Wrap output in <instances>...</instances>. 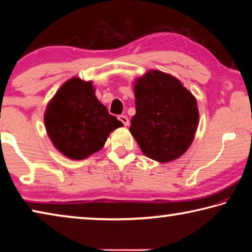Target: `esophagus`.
Wrapping results in <instances>:
<instances>
[{
  "label": "esophagus",
  "instance_id": "esophagus-1",
  "mask_svg": "<svg viewBox=\"0 0 252 252\" xmlns=\"http://www.w3.org/2000/svg\"><path fill=\"white\" fill-rule=\"evenodd\" d=\"M118 119H119V120H120L126 126H129V118H127L126 116H119Z\"/></svg>",
  "mask_w": 252,
  "mask_h": 252
}]
</instances>
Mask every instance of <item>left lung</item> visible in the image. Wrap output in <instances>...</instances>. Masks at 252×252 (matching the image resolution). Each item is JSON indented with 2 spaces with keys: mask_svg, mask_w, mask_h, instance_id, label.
<instances>
[{
  "mask_svg": "<svg viewBox=\"0 0 252 252\" xmlns=\"http://www.w3.org/2000/svg\"><path fill=\"white\" fill-rule=\"evenodd\" d=\"M135 114L130 132L144 156L161 163L190 148L199 125L197 99L181 81L150 70L134 81Z\"/></svg>",
  "mask_w": 252,
  "mask_h": 252,
  "instance_id": "8db88e82",
  "label": "left lung"
}]
</instances>
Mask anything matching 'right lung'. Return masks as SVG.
I'll list each match as a JSON object with an SVG mask.
<instances>
[{
    "label": "right lung",
    "mask_w": 252,
    "mask_h": 252,
    "mask_svg": "<svg viewBox=\"0 0 252 252\" xmlns=\"http://www.w3.org/2000/svg\"><path fill=\"white\" fill-rule=\"evenodd\" d=\"M44 125L53 146L72 160H83L100 151L111 132L122 122L97 100L91 81L71 78L50 100Z\"/></svg>",
    "instance_id": "add662e5"
}]
</instances>
